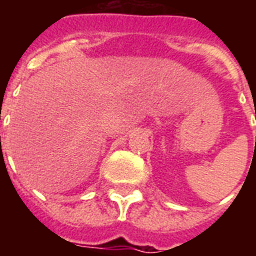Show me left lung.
<instances>
[{"label":"left lung","mask_w":256,"mask_h":256,"mask_svg":"<svg viewBox=\"0 0 256 256\" xmlns=\"http://www.w3.org/2000/svg\"><path fill=\"white\" fill-rule=\"evenodd\" d=\"M255 119H256V111H255Z\"/></svg>","instance_id":"left-lung-1"}]
</instances>
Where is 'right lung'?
Segmentation results:
<instances>
[{
  "instance_id": "1",
  "label": "right lung",
  "mask_w": 256,
  "mask_h": 256,
  "mask_svg": "<svg viewBox=\"0 0 256 256\" xmlns=\"http://www.w3.org/2000/svg\"><path fill=\"white\" fill-rule=\"evenodd\" d=\"M0 138H1V137H0Z\"/></svg>"
}]
</instances>
